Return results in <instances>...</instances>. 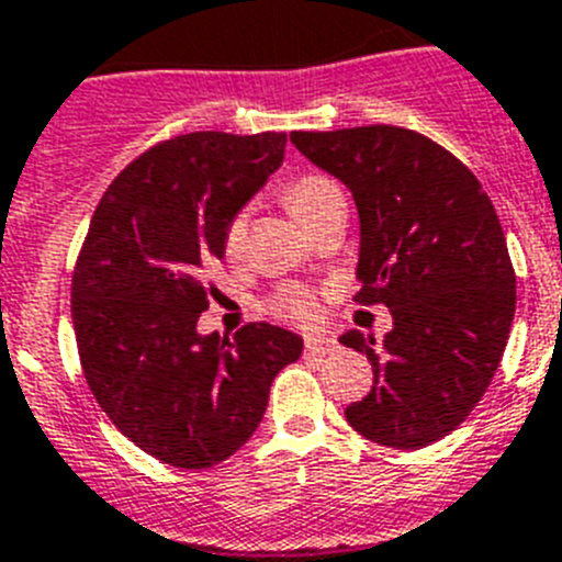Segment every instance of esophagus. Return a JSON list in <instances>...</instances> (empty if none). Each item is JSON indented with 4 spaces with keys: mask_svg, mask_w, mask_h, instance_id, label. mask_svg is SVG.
Here are the masks:
<instances>
[{
    "mask_svg": "<svg viewBox=\"0 0 562 562\" xmlns=\"http://www.w3.org/2000/svg\"><path fill=\"white\" fill-rule=\"evenodd\" d=\"M304 349L310 357H324V355H331V351L337 349V342L329 340V337H306Z\"/></svg>",
    "mask_w": 562,
    "mask_h": 562,
    "instance_id": "1",
    "label": "esophagus"
}]
</instances>
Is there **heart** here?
Instances as JSON below:
<instances>
[{
	"mask_svg": "<svg viewBox=\"0 0 562 562\" xmlns=\"http://www.w3.org/2000/svg\"><path fill=\"white\" fill-rule=\"evenodd\" d=\"M337 200H342L337 182L331 180V177H326V173L317 171L295 173V177L286 180L284 188H281V202H284L286 211H290L301 225H310L317 213ZM245 236L247 213L236 211L231 220L222 225V250H225V256L236 258L238 252H241V247H245ZM267 306H270L272 315L284 317L290 324L306 326L317 317V295L304 284L278 286Z\"/></svg>",
	"mask_w": 562,
	"mask_h": 562,
	"instance_id": "obj_1",
	"label": "heart"
}]
</instances>
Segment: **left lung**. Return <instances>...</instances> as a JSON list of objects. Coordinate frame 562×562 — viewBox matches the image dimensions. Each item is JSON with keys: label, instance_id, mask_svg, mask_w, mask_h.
Listing matches in <instances>:
<instances>
[{"label": "left lung", "instance_id": "obj_1", "mask_svg": "<svg viewBox=\"0 0 562 562\" xmlns=\"http://www.w3.org/2000/svg\"><path fill=\"white\" fill-rule=\"evenodd\" d=\"M315 166L351 188L360 211L355 304H385L394 329L346 331L374 385L346 408L351 428L396 450L456 430L493 382L515 317V270L498 213L475 173L414 128L292 132Z\"/></svg>", "mask_w": 562, "mask_h": 562}]
</instances>
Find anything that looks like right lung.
<instances>
[{
    "label": "right lung",
    "mask_w": 562,
    "mask_h": 562,
    "mask_svg": "<svg viewBox=\"0 0 562 562\" xmlns=\"http://www.w3.org/2000/svg\"><path fill=\"white\" fill-rule=\"evenodd\" d=\"M286 134L191 132L134 157L98 202L72 270L83 380L128 441L162 464L207 470L231 459L267 411L276 374L304 340L247 324L220 340L205 267L222 225L284 160Z\"/></svg>",
    "instance_id": "1"
}]
</instances>
